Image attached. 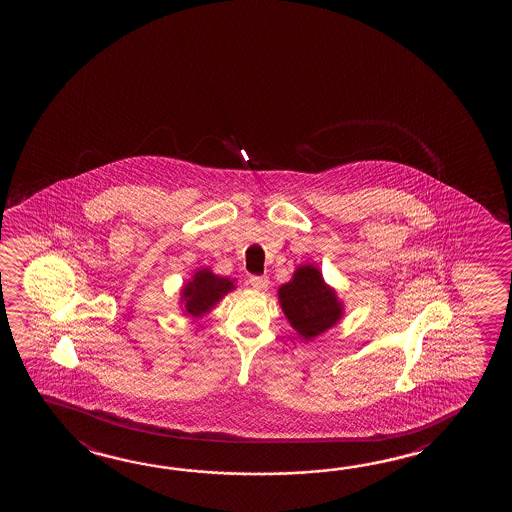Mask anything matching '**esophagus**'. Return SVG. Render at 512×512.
<instances>
[{
	"instance_id": "obj_1",
	"label": "esophagus",
	"mask_w": 512,
	"mask_h": 512,
	"mask_svg": "<svg viewBox=\"0 0 512 512\" xmlns=\"http://www.w3.org/2000/svg\"><path fill=\"white\" fill-rule=\"evenodd\" d=\"M250 285H252L253 289H259V291H264V289H268L269 278L250 277Z\"/></svg>"
}]
</instances>
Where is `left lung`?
Wrapping results in <instances>:
<instances>
[{"label": "left lung", "instance_id": "left-lung-1", "mask_svg": "<svg viewBox=\"0 0 512 512\" xmlns=\"http://www.w3.org/2000/svg\"><path fill=\"white\" fill-rule=\"evenodd\" d=\"M278 300L285 318L305 341L334 327L343 316V303L336 291L325 284L312 264L294 271L293 280L278 289Z\"/></svg>", "mask_w": 512, "mask_h": 512}]
</instances>
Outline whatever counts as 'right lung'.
Listing matches in <instances>:
<instances>
[{
	"label": "right lung",
	"mask_w": 512,
	"mask_h": 512,
	"mask_svg": "<svg viewBox=\"0 0 512 512\" xmlns=\"http://www.w3.org/2000/svg\"><path fill=\"white\" fill-rule=\"evenodd\" d=\"M232 289L234 282L230 278L218 277L209 269H200L193 280L187 282L182 289L185 312L194 318H200Z\"/></svg>",
	"instance_id": "1"
}]
</instances>
